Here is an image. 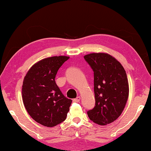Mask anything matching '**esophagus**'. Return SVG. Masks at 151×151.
I'll list each match as a JSON object with an SVG mask.
<instances>
[{"label": "esophagus", "mask_w": 151, "mask_h": 151, "mask_svg": "<svg viewBox=\"0 0 151 151\" xmlns=\"http://www.w3.org/2000/svg\"><path fill=\"white\" fill-rule=\"evenodd\" d=\"M80 96H78L76 99H74L73 100V101L74 102V103H78V102H80Z\"/></svg>", "instance_id": "obj_1"}]
</instances>
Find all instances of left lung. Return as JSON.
Listing matches in <instances>:
<instances>
[{"mask_svg":"<svg viewBox=\"0 0 151 151\" xmlns=\"http://www.w3.org/2000/svg\"><path fill=\"white\" fill-rule=\"evenodd\" d=\"M93 71L95 106L87 111L90 120L101 126L112 123L122 113L128 101L129 86L124 68L107 53L84 56Z\"/></svg>","mask_w":151,"mask_h":151,"instance_id":"obj_1","label":"left lung"}]
</instances>
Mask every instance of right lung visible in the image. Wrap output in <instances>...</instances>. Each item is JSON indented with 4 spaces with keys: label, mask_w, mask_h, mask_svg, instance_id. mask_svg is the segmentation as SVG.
Returning a JSON list of instances; mask_svg holds the SVG:
<instances>
[{
    "label": "right lung",
    "mask_w": 151,
    "mask_h": 151,
    "mask_svg": "<svg viewBox=\"0 0 151 151\" xmlns=\"http://www.w3.org/2000/svg\"><path fill=\"white\" fill-rule=\"evenodd\" d=\"M67 56L45 58L35 64L25 75L22 99L30 116L37 123L53 127L65 120L72 101L66 98L55 83L59 68Z\"/></svg>",
    "instance_id": "add662e5"
}]
</instances>
